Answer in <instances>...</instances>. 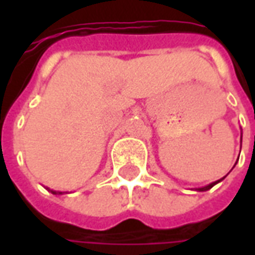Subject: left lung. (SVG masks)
<instances>
[{
  "label": "left lung",
  "instance_id": "8db88e82",
  "mask_svg": "<svg viewBox=\"0 0 255 255\" xmlns=\"http://www.w3.org/2000/svg\"><path fill=\"white\" fill-rule=\"evenodd\" d=\"M220 180H217V182H214V183H212V184H209V186H206V187H202V188H198V190H199V191H206V190H209V188H212L214 186V184H217V183H219Z\"/></svg>",
  "mask_w": 255,
  "mask_h": 255
}]
</instances>
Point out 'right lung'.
Returning a JSON list of instances; mask_svg holds the SVG:
<instances>
[{
	"mask_svg": "<svg viewBox=\"0 0 255 255\" xmlns=\"http://www.w3.org/2000/svg\"><path fill=\"white\" fill-rule=\"evenodd\" d=\"M53 192V194H57V192H56V191H52ZM60 194H61V192H60Z\"/></svg>",
	"mask_w": 255,
	"mask_h": 255,
	"instance_id": "add662e5",
	"label": "right lung"
}]
</instances>
